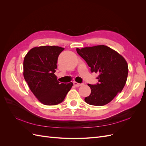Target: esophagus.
I'll list each match as a JSON object with an SVG mask.
<instances>
[{"label": "esophagus", "instance_id": "1", "mask_svg": "<svg viewBox=\"0 0 146 146\" xmlns=\"http://www.w3.org/2000/svg\"><path fill=\"white\" fill-rule=\"evenodd\" d=\"M83 85V83H78L76 82H74V85L75 86H76V87H79V86H82Z\"/></svg>", "mask_w": 146, "mask_h": 146}]
</instances>
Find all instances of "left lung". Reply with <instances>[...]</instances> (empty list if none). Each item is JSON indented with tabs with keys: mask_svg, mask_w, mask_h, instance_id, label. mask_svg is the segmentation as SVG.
<instances>
[{
	"mask_svg": "<svg viewBox=\"0 0 146 146\" xmlns=\"http://www.w3.org/2000/svg\"><path fill=\"white\" fill-rule=\"evenodd\" d=\"M78 54L85 60L91 72L99 74L96 85L88 84L91 94L85 98L88 104L103 106L121 92L127 81L129 68L126 60L116 51L104 45L77 48Z\"/></svg>",
	"mask_w": 146,
	"mask_h": 146,
	"instance_id": "1",
	"label": "left lung"
}]
</instances>
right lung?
Returning a JSON list of instances; mask_svg holds the SVG:
<instances>
[{
	"label": "right lung",
	"mask_w": 146,
	"mask_h": 146,
	"mask_svg": "<svg viewBox=\"0 0 146 146\" xmlns=\"http://www.w3.org/2000/svg\"><path fill=\"white\" fill-rule=\"evenodd\" d=\"M64 48L55 46L35 47L24 57V77L33 94L42 104L62 102L72 88V82L60 83L55 75L58 57Z\"/></svg>",
	"instance_id": "obj_1"
}]
</instances>
